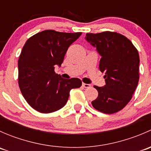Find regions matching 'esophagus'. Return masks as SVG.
I'll return each mask as SVG.
<instances>
[{"mask_svg": "<svg viewBox=\"0 0 151 151\" xmlns=\"http://www.w3.org/2000/svg\"><path fill=\"white\" fill-rule=\"evenodd\" d=\"M83 87H84L85 88H91V85L86 84V83H83Z\"/></svg>", "mask_w": 151, "mask_h": 151, "instance_id": "obj_1", "label": "esophagus"}]
</instances>
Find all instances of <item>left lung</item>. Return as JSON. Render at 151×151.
<instances>
[{
    "label": "left lung",
    "mask_w": 151,
    "mask_h": 151,
    "mask_svg": "<svg viewBox=\"0 0 151 151\" xmlns=\"http://www.w3.org/2000/svg\"><path fill=\"white\" fill-rule=\"evenodd\" d=\"M85 39L101 56L99 69L105 73L106 85H94L99 95L91 104L104 113L118 112L130 101L138 85L139 56L137 50L129 39L116 32L87 33Z\"/></svg>",
    "instance_id": "left-lung-1"
}]
</instances>
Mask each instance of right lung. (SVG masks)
<instances>
[{
    "mask_svg": "<svg viewBox=\"0 0 151 151\" xmlns=\"http://www.w3.org/2000/svg\"><path fill=\"white\" fill-rule=\"evenodd\" d=\"M81 34L46 30L31 36L22 47L18 83L25 99L38 112L50 113L61 109L70 91L82 85L80 79H63L55 72V66H61L68 48Z\"/></svg>",
    "mask_w": 151,
    "mask_h": 151,
    "instance_id": "add662e5",
    "label": "right lung"
}]
</instances>
